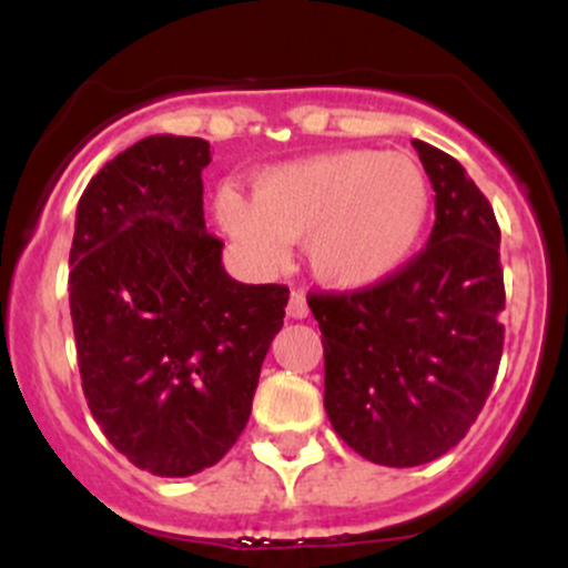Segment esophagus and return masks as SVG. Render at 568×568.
<instances>
[{"mask_svg": "<svg viewBox=\"0 0 568 568\" xmlns=\"http://www.w3.org/2000/svg\"><path fill=\"white\" fill-rule=\"evenodd\" d=\"M285 312H288V317H293V321H304V317L310 315V304H306L304 293H298V291L291 293Z\"/></svg>", "mask_w": 568, "mask_h": 568, "instance_id": "esophagus-1", "label": "esophagus"}]
</instances>
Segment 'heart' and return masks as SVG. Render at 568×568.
Segmentation results:
<instances>
[{
    "instance_id": "obj_1",
    "label": "heart",
    "mask_w": 568,
    "mask_h": 568,
    "mask_svg": "<svg viewBox=\"0 0 568 568\" xmlns=\"http://www.w3.org/2000/svg\"><path fill=\"white\" fill-rule=\"evenodd\" d=\"M429 184L400 152L338 149L266 168L253 200L221 189L216 219L253 262L275 266L304 240L317 283L363 291L393 277L419 243Z\"/></svg>"
}]
</instances>
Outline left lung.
Masks as SVG:
<instances>
[{
	"label": "left lung",
	"instance_id": "obj_1",
	"mask_svg": "<svg viewBox=\"0 0 568 568\" xmlns=\"http://www.w3.org/2000/svg\"><path fill=\"white\" fill-rule=\"evenodd\" d=\"M410 143L435 189L427 247L384 283L310 298L325 414L352 452L384 467L425 465L465 438L505 342L491 205L452 154Z\"/></svg>",
	"mask_w": 568,
	"mask_h": 568
}]
</instances>
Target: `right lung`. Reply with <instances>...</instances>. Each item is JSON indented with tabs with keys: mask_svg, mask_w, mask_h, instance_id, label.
<instances>
[{
	"mask_svg": "<svg viewBox=\"0 0 568 568\" xmlns=\"http://www.w3.org/2000/svg\"><path fill=\"white\" fill-rule=\"evenodd\" d=\"M211 143L149 135L90 179L77 205L69 306L98 427L135 467L186 478L247 425L288 288L245 285L202 216Z\"/></svg>",
	"mask_w": 568,
	"mask_h": 568,
	"instance_id": "right-lung-1",
	"label": "right lung"
}]
</instances>
